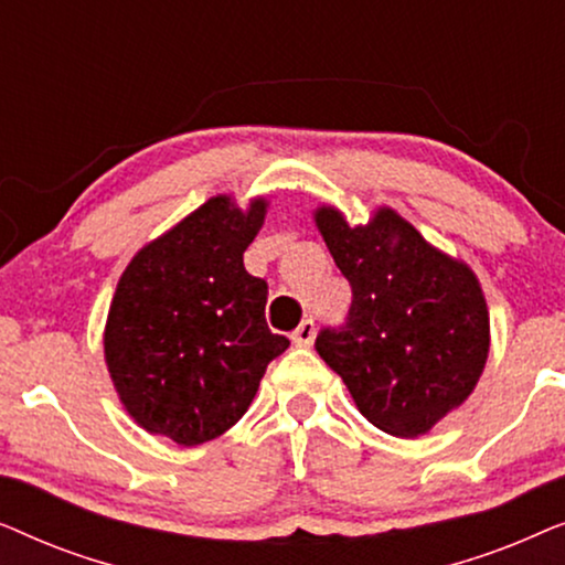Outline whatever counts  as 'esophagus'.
I'll return each mask as SVG.
<instances>
[{
	"label": "esophagus",
	"mask_w": 565,
	"mask_h": 565,
	"mask_svg": "<svg viewBox=\"0 0 565 565\" xmlns=\"http://www.w3.org/2000/svg\"><path fill=\"white\" fill-rule=\"evenodd\" d=\"M313 337H316V323H313V319H303L300 321V327L292 331V342H296L298 347H308L313 342Z\"/></svg>",
	"instance_id": "34e87169"
}]
</instances>
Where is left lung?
I'll return each instance as SVG.
<instances>
[{
    "instance_id": "obj_1",
    "label": "left lung",
    "mask_w": 565,
    "mask_h": 565,
    "mask_svg": "<svg viewBox=\"0 0 565 565\" xmlns=\"http://www.w3.org/2000/svg\"><path fill=\"white\" fill-rule=\"evenodd\" d=\"M316 223L352 285L350 313L319 331L316 352L342 375L370 424L396 437L424 435L483 373L489 311L481 285L388 207L370 226H347L334 207H321Z\"/></svg>"
}]
</instances>
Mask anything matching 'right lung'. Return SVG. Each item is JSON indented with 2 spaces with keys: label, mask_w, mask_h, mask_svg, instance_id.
<instances>
[{
  "label": "right lung",
  "mask_w": 565,
  "mask_h": 565,
  "mask_svg": "<svg viewBox=\"0 0 565 565\" xmlns=\"http://www.w3.org/2000/svg\"><path fill=\"white\" fill-rule=\"evenodd\" d=\"M265 200L238 211L213 198L143 246L122 273L105 327V360L128 414L146 431L192 447L249 408L290 339L265 319L267 282L244 267Z\"/></svg>",
  "instance_id": "right-lung-1"
}]
</instances>
